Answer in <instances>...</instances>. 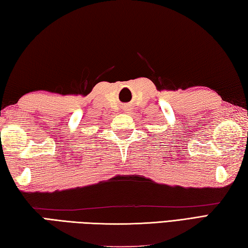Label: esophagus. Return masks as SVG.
I'll list each match as a JSON object with an SVG mask.
<instances>
[{"label":"esophagus","mask_w":248,"mask_h":248,"mask_svg":"<svg viewBox=\"0 0 248 248\" xmlns=\"http://www.w3.org/2000/svg\"><path fill=\"white\" fill-rule=\"evenodd\" d=\"M123 110H124V112H127V114H130V112L132 111V107L130 106V105H124V106L123 107Z\"/></svg>","instance_id":"esophagus-1"}]
</instances>
